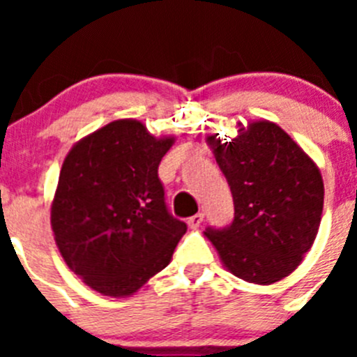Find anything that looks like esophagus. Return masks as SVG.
Returning <instances> with one entry per match:
<instances>
[{
    "mask_svg": "<svg viewBox=\"0 0 357 357\" xmlns=\"http://www.w3.org/2000/svg\"><path fill=\"white\" fill-rule=\"evenodd\" d=\"M202 222H204V214L202 213H197L195 216L188 218V225L191 227V229H197V227H200Z\"/></svg>",
    "mask_w": 357,
    "mask_h": 357,
    "instance_id": "1",
    "label": "esophagus"
}]
</instances>
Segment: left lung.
I'll use <instances>...</instances> for the list:
<instances>
[{
	"instance_id": "8db88e82",
	"label": "left lung",
	"mask_w": 357,
	"mask_h": 357,
	"mask_svg": "<svg viewBox=\"0 0 357 357\" xmlns=\"http://www.w3.org/2000/svg\"><path fill=\"white\" fill-rule=\"evenodd\" d=\"M230 141L207 137L234 200V220L206 236L232 275L273 284L313 247L324 209V181L313 159L279 125H238Z\"/></svg>"
}]
</instances>
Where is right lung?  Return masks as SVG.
<instances>
[{"instance_id":"1","label":"right lung","mask_w":357,"mask_h":357,"mask_svg":"<svg viewBox=\"0 0 357 357\" xmlns=\"http://www.w3.org/2000/svg\"><path fill=\"white\" fill-rule=\"evenodd\" d=\"M173 143L116 119L66 155L52 229L69 270L94 291L134 295L172 261L188 227L169 214L157 169Z\"/></svg>"}]
</instances>
